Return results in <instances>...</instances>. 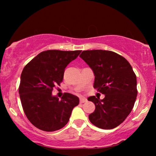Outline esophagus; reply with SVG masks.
Segmentation results:
<instances>
[{
  "label": "esophagus",
  "instance_id": "obj_1",
  "mask_svg": "<svg viewBox=\"0 0 156 156\" xmlns=\"http://www.w3.org/2000/svg\"><path fill=\"white\" fill-rule=\"evenodd\" d=\"M87 101V100L85 98H80V103H84V102H85Z\"/></svg>",
  "mask_w": 156,
  "mask_h": 156
}]
</instances>
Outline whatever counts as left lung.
Wrapping results in <instances>:
<instances>
[{
    "label": "left lung",
    "instance_id": "left-lung-1",
    "mask_svg": "<svg viewBox=\"0 0 156 156\" xmlns=\"http://www.w3.org/2000/svg\"><path fill=\"white\" fill-rule=\"evenodd\" d=\"M80 58L90 67L95 75L94 87L105 94L102 100L88 98L96 109L89 115L97 127L112 129L120 125L133 109L138 94L136 76L125 58L112 51H83Z\"/></svg>",
    "mask_w": 156,
    "mask_h": 156
}]
</instances>
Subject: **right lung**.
I'll return each mask as SVG.
<instances>
[{"mask_svg":"<svg viewBox=\"0 0 156 156\" xmlns=\"http://www.w3.org/2000/svg\"><path fill=\"white\" fill-rule=\"evenodd\" d=\"M80 50H47L25 65L18 88L23 111L30 122L41 130L54 131L67 125L79 98L64 93L61 99L52 91L62 82L65 69L80 54Z\"/></svg>","mask_w":156,"mask_h":156,"instance_id":"right-lung-1","label":"right lung"}]
</instances>
